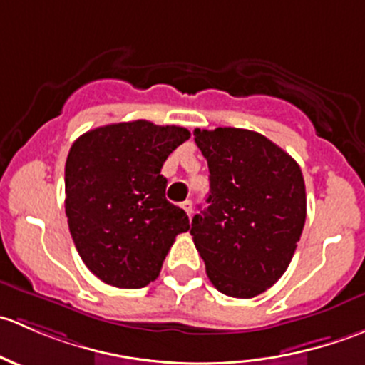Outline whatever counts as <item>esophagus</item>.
I'll return each mask as SVG.
<instances>
[{
  "label": "esophagus",
  "mask_w": 365,
  "mask_h": 365,
  "mask_svg": "<svg viewBox=\"0 0 365 365\" xmlns=\"http://www.w3.org/2000/svg\"><path fill=\"white\" fill-rule=\"evenodd\" d=\"M182 208L183 210H185V213H187V215H192V201H189V200H187V201H183V203H182Z\"/></svg>",
  "instance_id": "obj_1"
}]
</instances>
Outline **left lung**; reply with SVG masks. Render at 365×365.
Returning <instances> with one entry per match:
<instances>
[{"instance_id": "left-lung-1", "label": "left lung", "mask_w": 365, "mask_h": 365, "mask_svg": "<svg viewBox=\"0 0 365 365\" xmlns=\"http://www.w3.org/2000/svg\"><path fill=\"white\" fill-rule=\"evenodd\" d=\"M208 162V206L190 235L220 293L252 298L281 279L305 224V183L292 155L257 132L194 130Z\"/></svg>"}]
</instances>
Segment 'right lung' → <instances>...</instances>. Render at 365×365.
Here are the masks:
<instances>
[{
  "label": "right lung",
  "instance_id": "right-lung-1",
  "mask_svg": "<svg viewBox=\"0 0 365 365\" xmlns=\"http://www.w3.org/2000/svg\"><path fill=\"white\" fill-rule=\"evenodd\" d=\"M190 138L176 125L135 120L77 138L65 164V213L81 259L106 284L155 281L189 217L165 200L169 153Z\"/></svg>",
  "mask_w": 365,
  "mask_h": 365
}]
</instances>
